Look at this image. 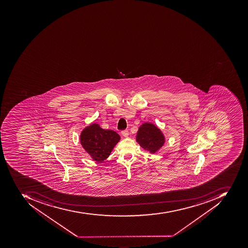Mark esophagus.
<instances>
[{"instance_id": "esophagus-1", "label": "esophagus", "mask_w": 248, "mask_h": 248, "mask_svg": "<svg viewBox=\"0 0 248 248\" xmlns=\"http://www.w3.org/2000/svg\"><path fill=\"white\" fill-rule=\"evenodd\" d=\"M122 134L124 137H128V135H129L128 130H123V131H122Z\"/></svg>"}]
</instances>
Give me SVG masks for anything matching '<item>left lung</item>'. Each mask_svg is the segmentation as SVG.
Returning <instances> with one entry per match:
<instances>
[{"label":"left lung","instance_id":"left-lung-1","mask_svg":"<svg viewBox=\"0 0 248 248\" xmlns=\"http://www.w3.org/2000/svg\"><path fill=\"white\" fill-rule=\"evenodd\" d=\"M136 140L142 149L155 153L165 143V136L159 128L152 123L142 124L137 131Z\"/></svg>","mask_w":248,"mask_h":248}]
</instances>
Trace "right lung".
<instances>
[{
	"label": "right lung",
	"instance_id": "obj_1",
	"mask_svg": "<svg viewBox=\"0 0 248 248\" xmlns=\"http://www.w3.org/2000/svg\"><path fill=\"white\" fill-rule=\"evenodd\" d=\"M121 137L116 132L104 130L98 124L86 126L80 134L81 145L95 162L106 160Z\"/></svg>",
	"mask_w": 248,
	"mask_h": 248
}]
</instances>
